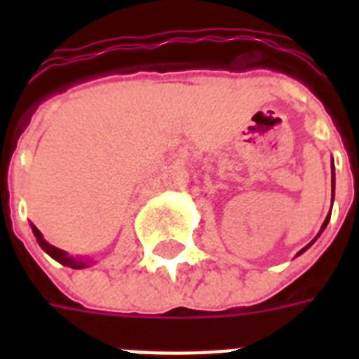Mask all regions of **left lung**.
<instances>
[{
	"mask_svg": "<svg viewBox=\"0 0 359 359\" xmlns=\"http://www.w3.org/2000/svg\"><path fill=\"white\" fill-rule=\"evenodd\" d=\"M328 222H330V214H328V218L324 219V224H323V227H320V233H323V231H324V229H326V225H328ZM320 233H318V235H320ZM318 235H317V236H318ZM315 240H317V238H315ZM315 240H313V242H315ZM313 242H311V244H313ZM311 244H309V245H311ZM309 245H306V248H304V250H302V251H298V255H302V253H304V251H306V250H307V248H309Z\"/></svg>",
	"mask_w": 359,
	"mask_h": 359,
	"instance_id": "8db88e82",
	"label": "left lung"
}]
</instances>
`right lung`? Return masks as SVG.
Here are the masks:
<instances>
[{
	"label": "right lung",
	"mask_w": 359,
	"mask_h": 359,
	"mask_svg": "<svg viewBox=\"0 0 359 359\" xmlns=\"http://www.w3.org/2000/svg\"><path fill=\"white\" fill-rule=\"evenodd\" d=\"M31 229H33V235H35L39 245H41L42 250L46 251L48 255L52 257V259H55L57 262H61V264H65V266H70V268H86L87 264H89V261L81 259V257H72V255H69L67 251L59 250V248H55V245H52V244H48L46 240L42 238L41 231L36 229L33 224H31Z\"/></svg>",
	"instance_id": "obj_1"
}]
</instances>
